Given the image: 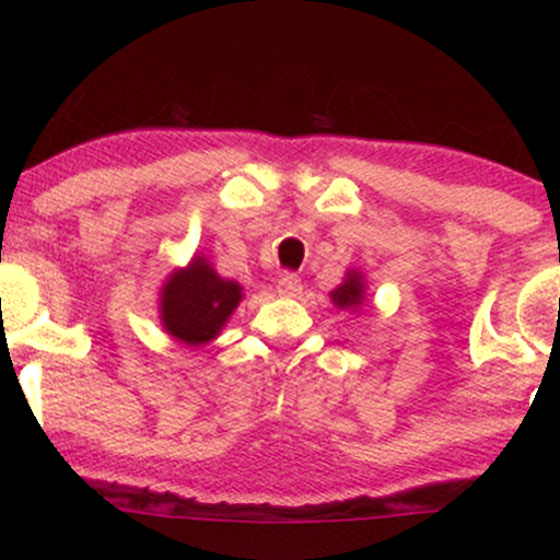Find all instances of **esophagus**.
<instances>
[{"label":"esophagus","mask_w":560,"mask_h":560,"mask_svg":"<svg viewBox=\"0 0 560 560\" xmlns=\"http://www.w3.org/2000/svg\"><path fill=\"white\" fill-rule=\"evenodd\" d=\"M301 290H303V282H301V278H298V275L285 272V275H280V278H278V295L298 298V295H301Z\"/></svg>","instance_id":"obj_1"}]
</instances>
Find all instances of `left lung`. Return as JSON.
I'll list each match as a JSON object with an SVG mask.
<instances>
[{
  "instance_id": "1",
  "label": "left lung",
  "mask_w": 560,
  "mask_h": 560,
  "mask_svg": "<svg viewBox=\"0 0 560 560\" xmlns=\"http://www.w3.org/2000/svg\"><path fill=\"white\" fill-rule=\"evenodd\" d=\"M328 295H331V303L339 311L357 313L359 308H362V303L366 298V278L359 270H349L347 275H343L341 285L334 288Z\"/></svg>"
}]
</instances>
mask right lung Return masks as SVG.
<instances>
[{"label": "right lung", "instance_id": "right-lung-1", "mask_svg": "<svg viewBox=\"0 0 560 560\" xmlns=\"http://www.w3.org/2000/svg\"><path fill=\"white\" fill-rule=\"evenodd\" d=\"M244 288L213 270L203 255H194L186 267H175L158 293V313L165 334L183 347H203L217 339Z\"/></svg>", "mask_w": 560, "mask_h": 560}]
</instances>
